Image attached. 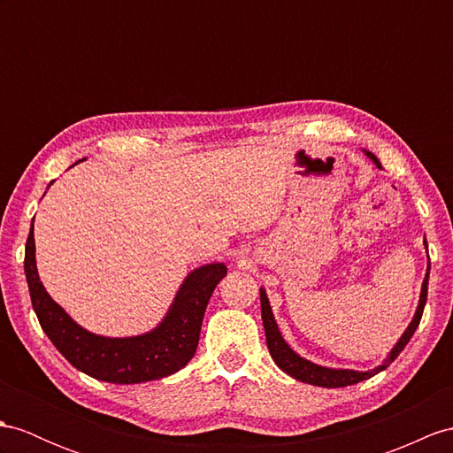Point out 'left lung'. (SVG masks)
I'll return each instance as SVG.
<instances>
[{"mask_svg":"<svg viewBox=\"0 0 453 453\" xmlns=\"http://www.w3.org/2000/svg\"><path fill=\"white\" fill-rule=\"evenodd\" d=\"M365 153H367V157H371L374 161V165H377V167L380 169V161L374 157L371 151H365ZM425 248H426V240H425ZM428 273H430V259H428V267H426V274H425L423 288H421V297H418V305H417V311H415L413 321L410 323V326L405 328V333L398 340V344L392 348L390 356L384 359L382 365H379L377 369H372V371H365V372L349 371V369H328V367L315 365V363L297 356L296 351L284 342L280 330L277 326V321H274V317H273L271 305H269V300H267V294H265V290L261 288L259 290V296H261V319H263L265 338H267V348H269L271 357L274 359V363H277V365L284 372H288L290 377H294L296 380L313 384V386H323V388H342V386H351V384H357L361 380L371 379L372 374L384 371L395 357L402 354V349L407 346V342L411 340V336H413V333L417 330L418 323H421L423 310H425V303H426V292H428Z\"/></svg>","mask_w":453,"mask_h":453,"instance_id":"obj_1","label":"left lung"}]
</instances>
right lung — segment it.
<instances>
[{
    "instance_id": "1",
    "label": "right lung",
    "mask_w": 453,
    "mask_h": 453,
    "mask_svg": "<svg viewBox=\"0 0 453 453\" xmlns=\"http://www.w3.org/2000/svg\"><path fill=\"white\" fill-rule=\"evenodd\" d=\"M25 273L32 307L43 333L73 367L104 382L138 384L169 377L194 357L205 307L215 286L226 277V267L211 263L192 271L159 326L130 338L88 333L51 300L36 271L35 226H30L27 240Z\"/></svg>"
}]
</instances>
